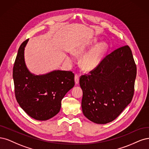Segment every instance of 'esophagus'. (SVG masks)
I'll list each match as a JSON object with an SVG mask.
<instances>
[{"label":"esophagus","instance_id":"obj_1","mask_svg":"<svg viewBox=\"0 0 149 149\" xmlns=\"http://www.w3.org/2000/svg\"><path fill=\"white\" fill-rule=\"evenodd\" d=\"M75 84H78L79 82V75L77 74H75Z\"/></svg>","mask_w":149,"mask_h":149}]
</instances>
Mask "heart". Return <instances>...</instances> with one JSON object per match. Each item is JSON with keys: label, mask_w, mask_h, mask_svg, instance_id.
<instances>
[{"label": "heart", "mask_w": 149, "mask_h": 149, "mask_svg": "<svg viewBox=\"0 0 149 149\" xmlns=\"http://www.w3.org/2000/svg\"><path fill=\"white\" fill-rule=\"evenodd\" d=\"M107 48V45L105 43H100V44L95 46L82 57L81 60V68L87 71H90L94 69L100 63ZM85 49V46H81L74 51V53H81ZM67 60L69 62H72V58L70 57H67Z\"/></svg>", "instance_id": "heart-1"}]
</instances>
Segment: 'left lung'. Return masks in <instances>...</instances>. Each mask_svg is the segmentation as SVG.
Segmentation results:
<instances>
[{
    "label": "left lung",
    "mask_w": 149,
    "mask_h": 149,
    "mask_svg": "<svg viewBox=\"0 0 149 149\" xmlns=\"http://www.w3.org/2000/svg\"><path fill=\"white\" fill-rule=\"evenodd\" d=\"M137 68L132 51L124 46L106 56L90 74L81 75V108L97 124L113 121L131 102Z\"/></svg>",
    "instance_id": "obj_1"
}]
</instances>
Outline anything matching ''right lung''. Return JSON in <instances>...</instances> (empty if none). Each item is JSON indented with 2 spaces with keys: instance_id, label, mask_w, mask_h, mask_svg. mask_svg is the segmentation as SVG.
<instances>
[{
  "instance_id": "obj_1",
  "label": "right lung",
  "mask_w": 149,
  "mask_h": 149,
  "mask_svg": "<svg viewBox=\"0 0 149 149\" xmlns=\"http://www.w3.org/2000/svg\"><path fill=\"white\" fill-rule=\"evenodd\" d=\"M29 40L19 47L13 68L15 95L20 107L33 118L46 121L58 113L61 101L74 87V74L71 71L54 70L35 75L27 69L24 50Z\"/></svg>"
}]
</instances>
